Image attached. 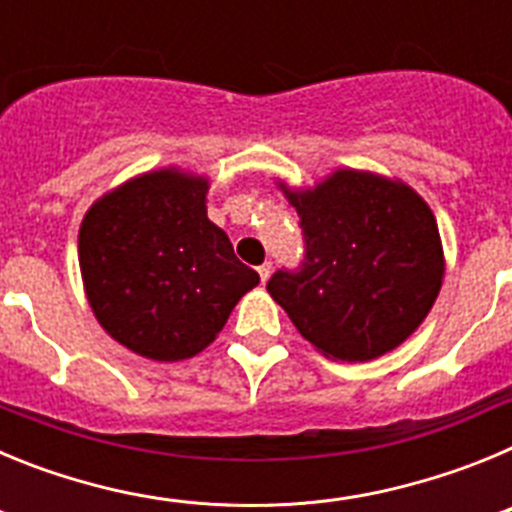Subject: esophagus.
I'll return each instance as SVG.
<instances>
[{"label":"esophagus","instance_id":"obj_1","mask_svg":"<svg viewBox=\"0 0 512 512\" xmlns=\"http://www.w3.org/2000/svg\"><path fill=\"white\" fill-rule=\"evenodd\" d=\"M256 271H259L261 282H266V279H269V274H271V261H264V264H261Z\"/></svg>","mask_w":512,"mask_h":512}]
</instances>
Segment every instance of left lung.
Instances as JSON below:
<instances>
[{
	"label": "left lung",
	"instance_id": "obj_1",
	"mask_svg": "<svg viewBox=\"0 0 512 512\" xmlns=\"http://www.w3.org/2000/svg\"><path fill=\"white\" fill-rule=\"evenodd\" d=\"M305 230V264L269 279L300 336L333 361H372L413 336L443 284L441 233L410 184L336 169L312 187L277 182Z\"/></svg>",
	"mask_w": 512,
	"mask_h": 512
}]
</instances>
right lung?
<instances>
[{"label": "right lung", "instance_id": "obj_1", "mask_svg": "<svg viewBox=\"0 0 512 512\" xmlns=\"http://www.w3.org/2000/svg\"><path fill=\"white\" fill-rule=\"evenodd\" d=\"M210 179L164 166L92 202L79 269L104 333L133 354L182 361L205 351L259 274L207 217Z\"/></svg>", "mask_w": 512, "mask_h": 512}]
</instances>
